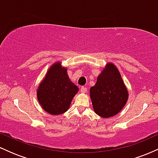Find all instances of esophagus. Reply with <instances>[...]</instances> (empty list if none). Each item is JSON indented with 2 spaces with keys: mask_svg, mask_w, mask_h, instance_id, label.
<instances>
[{
  "mask_svg": "<svg viewBox=\"0 0 158 158\" xmlns=\"http://www.w3.org/2000/svg\"><path fill=\"white\" fill-rule=\"evenodd\" d=\"M80 90H81V94H85V93H86L87 90H87V88H85V87H81Z\"/></svg>",
  "mask_w": 158,
  "mask_h": 158,
  "instance_id": "obj_1",
  "label": "esophagus"
}]
</instances>
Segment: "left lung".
I'll return each mask as SVG.
<instances>
[{"instance_id": "left-lung-1", "label": "left lung", "mask_w": 158, "mask_h": 158, "mask_svg": "<svg viewBox=\"0 0 158 158\" xmlns=\"http://www.w3.org/2000/svg\"><path fill=\"white\" fill-rule=\"evenodd\" d=\"M94 112L102 118L114 117L121 111L128 99V91L118 68L108 62L90 89Z\"/></svg>"}]
</instances>
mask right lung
<instances>
[{
  "label": "right lung",
  "instance_id": "right-lung-1",
  "mask_svg": "<svg viewBox=\"0 0 158 158\" xmlns=\"http://www.w3.org/2000/svg\"><path fill=\"white\" fill-rule=\"evenodd\" d=\"M79 88L68 75V68L60 61L53 63L39 83L36 94L41 108L52 115H60L70 108Z\"/></svg>",
  "mask_w": 158,
  "mask_h": 158
}]
</instances>
